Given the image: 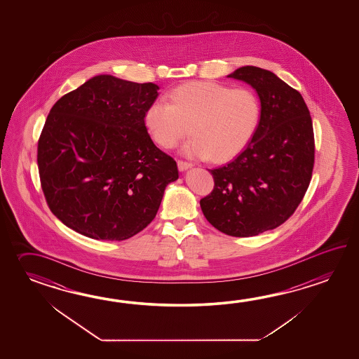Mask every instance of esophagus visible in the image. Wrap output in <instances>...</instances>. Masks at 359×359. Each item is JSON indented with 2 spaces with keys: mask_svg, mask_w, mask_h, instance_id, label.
Segmentation results:
<instances>
[{
  "mask_svg": "<svg viewBox=\"0 0 359 359\" xmlns=\"http://www.w3.org/2000/svg\"><path fill=\"white\" fill-rule=\"evenodd\" d=\"M177 165H178V169L180 170H186V169L191 168L194 164L192 163H190V161H177Z\"/></svg>",
  "mask_w": 359,
  "mask_h": 359,
  "instance_id": "obj_1",
  "label": "esophagus"
}]
</instances>
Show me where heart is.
<instances>
[{
	"label": "heart",
	"instance_id": "b5f03b06",
	"mask_svg": "<svg viewBox=\"0 0 359 359\" xmlns=\"http://www.w3.org/2000/svg\"><path fill=\"white\" fill-rule=\"evenodd\" d=\"M260 116L259 97L250 88L200 81L177 87L168 101L153 102L145 123L154 141L164 149L175 147L190 127L192 137L183 145V153L224 163L249 145Z\"/></svg>",
	"mask_w": 359,
	"mask_h": 359
}]
</instances>
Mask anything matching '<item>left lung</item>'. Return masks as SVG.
Returning a JSON list of instances; mask_svg holds the SVG:
<instances>
[{"label":"left lung","mask_w":359,"mask_h":359,"mask_svg":"<svg viewBox=\"0 0 359 359\" xmlns=\"http://www.w3.org/2000/svg\"><path fill=\"white\" fill-rule=\"evenodd\" d=\"M229 76L258 92L259 127L235 161L210 169L213 191L200 206L223 233L257 236L287 221L304 198L314 167L312 118L299 91L269 70L243 67Z\"/></svg>","instance_id":"left-lung-1"}]
</instances>
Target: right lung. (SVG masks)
I'll return each instance as SVG.
<instances>
[{
  "label": "right lung",
  "mask_w": 359,
  "mask_h": 359,
  "mask_svg": "<svg viewBox=\"0 0 359 359\" xmlns=\"http://www.w3.org/2000/svg\"><path fill=\"white\" fill-rule=\"evenodd\" d=\"M158 90L96 76L51 107L37 146L39 180L50 210L69 229L122 241L155 218L178 178L176 161L146 130Z\"/></svg>",
  "instance_id": "add662e5"
}]
</instances>
